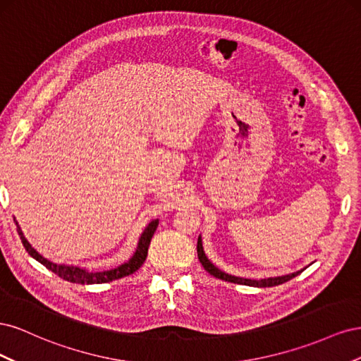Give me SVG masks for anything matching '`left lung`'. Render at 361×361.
<instances>
[{
  "label": "left lung",
  "instance_id": "obj_1",
  "mask_svg": "<svg viewBox=\"0 0 361 361\" xmlns=\"http://www.w3.org/2000/svg\"><path fill=\"white\" fill-rule=\"evenodd\" d=\"M197 256H199V260L200 264L203 265V268L209 272L211 276L216 277V279H221L224 281H231V283H238V285H245V286H255V288H271V286H277V285H281V283H285L290 279H293L295 276H298L301 271H297V272H292V274H288V276H283V277H269V279H262V280H250V279H241V277H235V276H228L226 274V272L220 271L218 268H215L209 260H207V257L204 256V251H203V247H202V239L199 238L197 241Z\"/></svg>",
  "mask_w": 361,
  "mask_h": 361
}]
</instances>
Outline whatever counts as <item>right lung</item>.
<instances>
[{"label": "right lung", "mask_w": 361, "mask_h": 361, "mask_svg": "<svg viewBox=\"0 0 361 361\" xmlns=\"http://www.w3.org/2000/svg\"><path fill=\"white\" fill-rule=\"evenodd\" d=\"M15 224L18 227L16 220H15ZM157 227H158V220L152 221L146 227V231L143 232V235H141V238H140V243H138L135 255L130 257L129 262H126V264L120 265L114 269L104 271V272H89V271L81 269L78 267H66V265L52 264V262L47 260L45 257H42L35 248H31V245L27 243V239L24 238V235H23V232H20L19 227H18V233L20 236V241H23L25 250L28 251V255L31 257H35L37 262H40L43 267H47L49 271H52L54 274H57L60 279L68 280L71 283H78V285H99V283H108V281H113V280L134 274V272L145 264V260L147 257V250H149V245H150V239H152V236H154Z\"/></svg>", "instance_id": "add662e5"}]
</instances>
